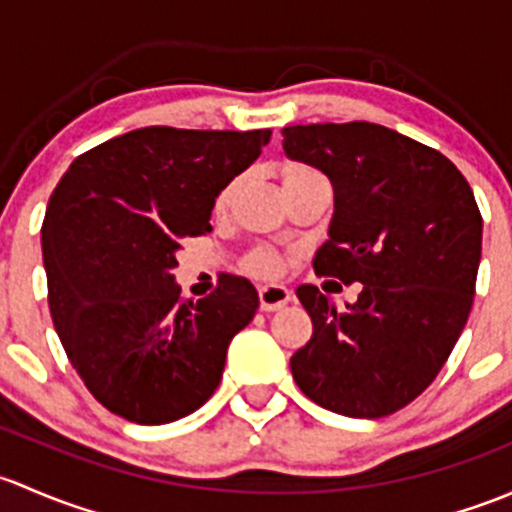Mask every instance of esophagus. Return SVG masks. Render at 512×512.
<instances>
[{
    "label": "esophagus",
    "instance_id": "34e87169",
    "mask_svg": "<svg viewBox=\"0 0 512 512\" xmlns=\"http://www.w3.org/2000/svg\"><path fill=\"white\" fill-rule=\"evenodd\" d=\"M258 300H261V310L273 313L291 300V291L286 286H278V283H268V286L258 288Z\"/></svg>",
    "mask_w": 512,
    "mask_h": 512
}]
</instances>
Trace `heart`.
<instances>
[{"label": "heart", "mask_w": 512, "mask_h": 512, "mask_svg": "<svg viewBox=\"0 0 512 512\" xmlns=\"http://www.w3.org/2000/svg\"><path fill=\"white\" fill-rule=\"evenodd\" d=\"M308 175H320V172H315L313 167L308 165H291L286 167V172H283V182H293V179L308 177ZM234 189H236V179L226 184V187L217 194V209H224L226 204H229ZM246 268H249L251 273H256V276H278V273H281V256H278L273 249L261 246V249L251 251L249 258H246Z\"/></svg>", "instance_id": "b5f03b06"}]
</instances>
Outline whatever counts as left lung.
Returning <instances> with one entry per match:
<instances>
[{
  "label": "left lung",
  "mask_w": 512,
  "mask_h": 512,
  "mask_svg": "<svg viewBox=\"0 0 512 512\" xmlns=\"http://www.w3.org/2000/svg\"><path fill=\"white\" fill-rule=\"evenodd\" d=\"M283 150L335 189L315 273L362 283L345 310L318 286L295 291L313 320L291 357L295 384L335 414L399 412L434 382L471 313L483 239L471 184L439 150L365 120L291 125Z\"/></svg>",
  "instance_id": "8db88e82"
}]
</instances>
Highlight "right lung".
Here are the masks:
<instances>
[{
	"label": "right lung",
	"instance_id": "right-lung-1",
	"mask_svg": "<svg viewBox=\"0 0 512 512\" xmlns=\"http://www.w3.org/2000/svg\"><path fill=\"white\" fill-rule=\"evenodd\" d=\"M268 140L271 130L152 125L78 155L56 184L41 226L51 318L108 412L170 424L219 387L226 347L254 320L258 293L224 273L207 298L187 300L172 268Z\"/></svg>",
	"mask_w": 512,
	"mask_h": 512
}]
</instances>
